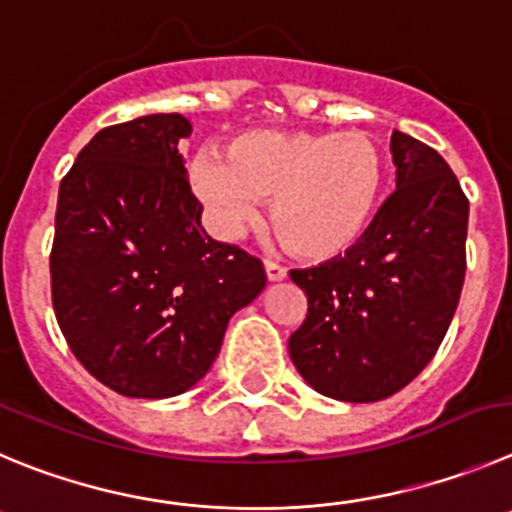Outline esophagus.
Here are the masks:
<instances>
[{
  "instance_id": "34e87169",
  "label": "esophagus",
  "mask_w": 512,
  "mask_h": 512,
  "mask_svg": "<svg viewBox=\"0 0 512 512\" xmlns=\"http://www.w3.org/2000/svg\"><path fill=\"white\" fill-rule=\"evenodd\" d=\"M265 272H267V280L270 283H280V280L288 278V270H285L283 265H278V262H265Z\"/></svg>"
}]
</instances>
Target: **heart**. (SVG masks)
Wrapping results in <instances>:
<instances>
[{"instance_id": "b5f03b06", "label": "heart", "mask_w": 512, "mask_h": 512, "mask_svg": "<svg viewBox=\"0 0 512 512\" xmlns=\"http://www.w3.org/2000/svg\"><path fill=\"white\" fill-rule=\"evenodd\" d=\"M191 181L214 227L240 234L270 202V227L300 260L326 262L361 242L389 181L386 151L371 133L250 131L227 146V159L204 154Z\"/></svg>"}]
</instances>
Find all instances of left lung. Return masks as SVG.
<instances>
[{"label":"left lung","instance_id":"1","mask_svg":"<svg viewBox=\"0 0 512 512\" xmlns=\"http://www.w3.org/2000/svg\"><path fill=\"white\" fill-rule=\"evenodd\" d=\"M396 191L353 250L290 280L308 298L288 351L318 394L379 401L414 381L450 328L465 283L470 202L447 161L394 131Z\"/></svg>","mask_w":512,"mask_h":512}]
</instances>
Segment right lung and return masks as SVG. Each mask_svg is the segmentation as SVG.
I'll return each mask as SVG.
<instances>
[{"label":"right lung","mask_w":512,"mask_h":512,"mask_svg":"<svg viewBox=\"0 0 512 512\" xmlns=\"http://www.w3.org/2000/svg\"><path fill=\"white\" fill-rule=\"evenodd\" d=\"M189 133L181 113L103 128L57 194V323L80 364L133 399L184 394L204 379L229 318L267 283L257 257L204 232L179 154Z\"/></svg>","instance_id":"right-lung-1"}]
</instances>
